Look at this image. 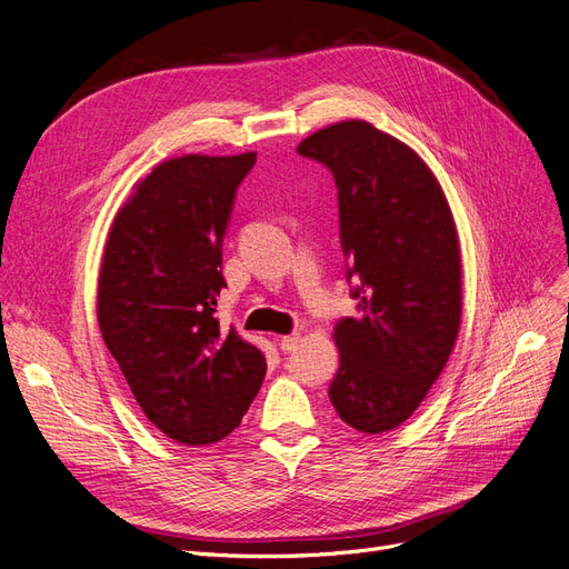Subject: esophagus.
Here are the masks:
<instances>
[{"mask_svg": "<svg viewBox=\"0 0 569 569\" xmlns=\"http://www.w3.org/2000/svg\"><path fill=\"white\" fill-rule=\"evenodd\" d=\"M298 342H300V332H292V335H283V338L279 340V347H281V351H292L298 347Z\"/></svg>", "mask_w": 569, "mask_h": 569, "instance_id": "1", "label": "esophagus"}]
</instances>
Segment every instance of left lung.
<instances>
[{"label": "left lung", "mask_w": 569, "mask_h": 569, "mask_svg": "<svg viewBox=\"0 0 569 569\" xmlns=\"http://www.w3.org/2000/svg\"><path fill=\"white\" fill-rule=\"evenodd\" d=\"M338 182L340 237L359 313L332 340L330 401L363 433L401 427L443 372L461 326L459 237L443 187L410 144L366 119L298 144Z\"/></svg>", "instance_id": "1"}]
</instances>
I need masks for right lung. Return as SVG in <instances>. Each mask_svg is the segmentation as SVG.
<instances>
[{"label": "right lung", "mask_w": 569, "mask_h": 569, "mask_svg": "<svg viewBox=\"0 0 569 569\" xmlns=\"http://www.w3.org/2000/svg\"><path fill=\"white\" fill-rule=\"evenodd\" d=\"M256 152L157 163L110 224L98 277V326L144 417L184 446L241 425L267 361L216 307L222 234Z\"/></svg>", "instance_id": "1"}]
</instances>
